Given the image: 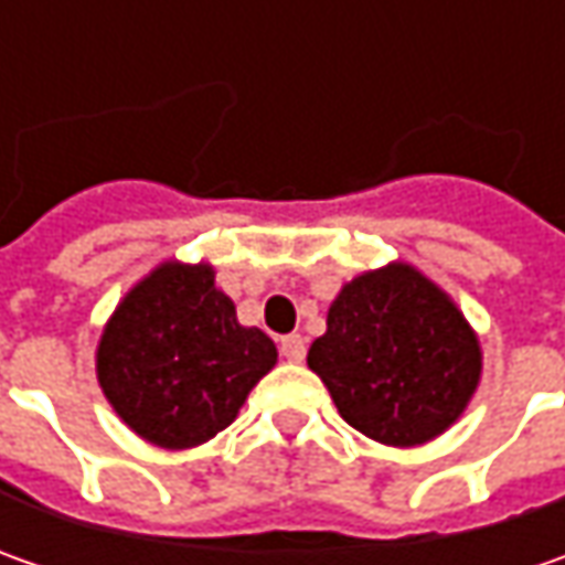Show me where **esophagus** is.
Masks as SVG:
<instances>
[{
    "instance_id": "34e87169",
    "label": "esophagus",
    "mask_w": 565,
    "mask_h": 565,
    "mask_svg": "<svg viewBox=\"0 0 565 565\" xmlns=\"http://www.w3.org/2000/svg\"><path fill=\"white\" fill-rule=\"evenodd\" d=\"M279 352H282V359L305 361V352H308L305 337H298V333H292V337H282V342H279Z\"/></svg>"
}]
</instances>
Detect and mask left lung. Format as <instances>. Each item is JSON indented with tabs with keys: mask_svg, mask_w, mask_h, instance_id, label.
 Masks as SVG:
<instances>
[{
	"mask_svg": "<svg viewBox=\"0 0 565 565\" xmlns=\"http://www.w3.org/2000/svg\"><path fill=\"white\" fill-rule=\"evenodd\" d=\"M308 367L355 430L408 449L462 418L484 355L459 305L418 267L390 260L339 289Z\"/></svg>",
	"mask_w": 565,
	"mask_h": 565,
	"instance_id": "obj_1",
	"label": "left lung"
}]
</instances>
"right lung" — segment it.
<instances>
[{"label": "right lung", "instance_id": "right-lung-1", "mask_svg": "<svg viewBox=\"0 0 565 565\" xmlns=\"http://www.w3.org/2000/svg\"><path fill=\"white\" fill-rule=\"evenodd\" d=\"M94 359L103 396L141 440L191 449L238 418L279 355L264 330L238 323L206 260L172 257L125 292Z\"/></svg>", "mask_w": 565, "mask_h": 565}]
</instances>
